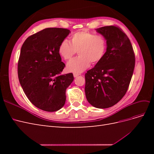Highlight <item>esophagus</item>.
I'll list each match as a JSON object with an SVG mask.
<instances>
[{"label": "esophagus", "mask_w": 154, "mask_h": 154, "mask_svg": "<svg viewBox=\"0 0 154 154\" xmlns=\"http://www.w3.org/2000/svg\"><path fill=\"white\" fill-rule=\"evenodd\" d=\"M80 74H78V73H74V74H73V76H74V78H76L77 76H80Z\"/></svg>", "instance_id": "esophagus-1"}]
</instances>
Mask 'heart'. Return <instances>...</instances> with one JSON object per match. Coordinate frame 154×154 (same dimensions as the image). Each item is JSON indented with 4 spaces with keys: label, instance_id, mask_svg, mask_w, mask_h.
Returning a JSON list of instances; mask_svg holds the SVG:
<instances>
[{
    "label": "heart",
    "instance_id": "heart-1",
    "mask_svg": "<svg viewBox=\"0 0 154 154\" xmlns=\"http://www.w3.org/2000/svg\"><path fill=\"white\" fill-rule=\"evenodd\" d=\"M106 48L104 36L88 31H80L72 35L70 42L67 40H63L59 45L58 52L65 60H69L77 51L79 56L67 63V70L80 73L89 67L91 62L96 64L101 61Z\"/></svg>",
    "mask_w": 154,
    "mask_h": 154
}]
</instances>
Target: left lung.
<instances>
[{
  "instance_id": "obj_1",
  "label": "left lung",
  "mask_w": 154,
  "mask_h": 154,
  "mask_svg": "<svg viewBox=\"0 0 154 154\" xmlns=\"http://www.w3.org/2000/svg\"><path fill=\"white\" fill-rule=\"evenodd\" d=\"M106 41L103 58L85 75V92L91 105L109 108L127 92L135 67V54L128 36L119 27L109 26L96 29Z\"/></svg>"
}]
</instances>
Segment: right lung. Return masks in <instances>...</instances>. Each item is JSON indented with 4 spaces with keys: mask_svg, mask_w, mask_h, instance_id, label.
Listing matches in <instances>:
<instances>
[{
    "mask_svg": "<svg viewBox=\"0 0 154 154\" xmlns=\"http://www.w3.org/2000/svg\"><path fill=\"white\" fill-rule=\"evenodd\" d=\"M70 32L63 28H46L29 36L21 48L18 80L27 98L44 111L62 108L67 88L74 80L72 73L60 74L66 65L58 48Z\"/></svg>",
    "mask_w": 154,
    "mask_h": 154,
    "instance_id": "add662e5",
    "label": "right lung"
}]
</instances>
